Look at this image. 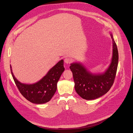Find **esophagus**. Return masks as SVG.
Wrapping results in <instances>:
<instances>
[{"label": "esophagus", "instance_id": "1", "mask_svg": "<svg viewBox=\"0 0 133 133\" xmlns=\"http://www.w3.org/2000/svg\"><path fill=\"white\" fill-rule=\"evenodd\" d=\"M64 62L66 64H70L72 62V59L69 58H66L64 59Z\"/></svg>", "mask_w": 133, "mask_h": 133}]
</instances>
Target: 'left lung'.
<instances>
[{"label":"left lung","instance_id":"1","mask_svg":"<svg viewBox=\"0 0 133 133\" xmlns=\"http://www.w3.org/2000/svg\"><path fill=\"white\" fill-rule=\"evenodd\" d=\"M113 56L111 63L104 73L94 74L90 72L81 63L71 64L76 93L83 99L92 100L107 93L112 86L116 76L118 63V52L112 34Z\"/></svg>","mask_w":133,"mask_h":133}]
</instances>
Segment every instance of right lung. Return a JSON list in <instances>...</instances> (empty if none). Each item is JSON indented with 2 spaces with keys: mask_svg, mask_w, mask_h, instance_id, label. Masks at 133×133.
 Here are the masks:
<instances>
[{
  "mask_svg": "<svg viewBox=\"0 0 133 133\" xmlns=\"http://www.w3.org/2000/svg\"><path fill=\"white\" fill-rule=\"evenodd\" d=\"M11 71L15 84L21 94L32 103L42 104L48 102L57 89V83L65 70L64 61L61 59L51 68L41 80L33 84H23L14 76L10 65Z\"/></svg>",
  "mask_w": 133,
  "mask_h": 133,
  "instance_id": "right-lung-1",
  "label": "right lung"
}]
</instances>
